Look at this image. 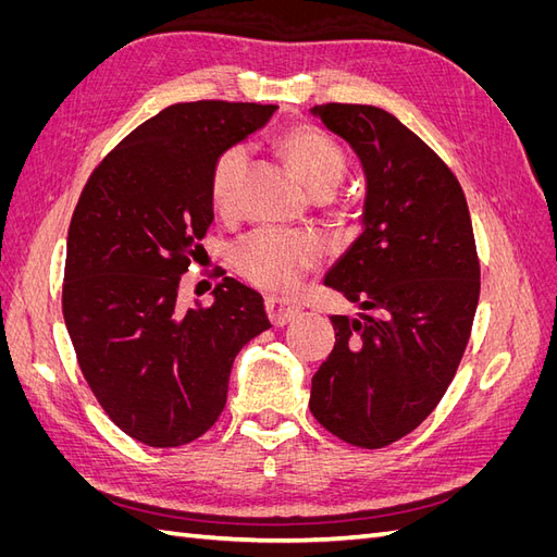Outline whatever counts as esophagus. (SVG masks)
<instances>
[{"label":"esophagus","mask_w":557,"mask_h":557,"mask_svg":"<svg viewBox=\"0 0 557 557\" xmlns=\"http://www.w3.org/2000/svg\"><path fill=\"white\" fill-rule=\"evenodd\" d=\"M264 307L269 318H272V323L276 327L288 325L290 320H295V315L299 313V305L293 299H283V297H267L264 299Z\"/></svg>","instance_id":"obj_1"}]
</instances>
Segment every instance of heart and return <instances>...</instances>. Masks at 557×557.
<instances>
[{
	"label": "heart",
	"instance_id": "obj_1",
	"mask_svg": "<svg viewBox=\"0 0 557 557\" xmlns=\"http://www.w3.org/2000/svg\"><path fill=\"white\" fill-rule=\"evenodd\" d=\"M281 148L288 156L293 170L315 195L332 193L346 174L344 150L315 127H295L285 132ZM246 164V146L225 148L215 158L209 178V197L215 211L225 213L237 205ZM318 242L309 234L260 230L237 244L234 262L242 269V274L260 288L288 290L318 260Z\"/></svg>",
	"mask_w": 557,
	"mask_h": 557
}]
</instances>
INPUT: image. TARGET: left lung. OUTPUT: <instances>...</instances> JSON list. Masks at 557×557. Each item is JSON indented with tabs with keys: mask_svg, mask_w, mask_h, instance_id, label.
I'll list each match as a JSON object with an SVG mask.
<instances>
[{
	"mask_svg": "<svg viewBox=\"0 0 557 557\" xmlns=\"http://www.w3.org/2000/svg\"><path fill=\"white\" fill-rule=\"evenodd\" d=\"M311 113L356 150L367 193L360 237L325 276L362 311L332 315L309 407L339 440L383 448L423 423L458 372L481 290L474 230L458 178L393 113Z\"/></svg>",
	"mask_w": 557,
	"mask_h": 557,
	"instance_id": "left-lung-1",
	"label": "left lung"
}]
</instances>
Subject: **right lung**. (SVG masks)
<instances>
[{
    "label": "right lung",
    "instance_id": "obj_1",
    "mask_svg": "<svg viewBox=\"0 0 557 557\" xmlns=\"http://www.w3.org/2000/svg\"><path fill=\"white\" fill-rule=\"evenodd\" d=\"M278 107L183 102L99 162L66 234L62 313L90 391L113 423L153 448L205 434L225 409L232 362L269 330L262 295L230 276L213 305L183 309L178 283L213 223L215 158Z\"/></svg>",
    "mask_w": 557,
    "mask_h": 557
}]
</instances>
